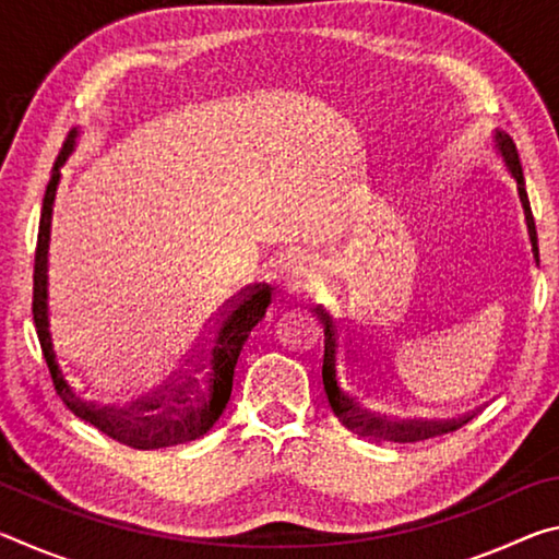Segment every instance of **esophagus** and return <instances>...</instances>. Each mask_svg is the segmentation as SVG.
I'll list each match as a JSON object with an SVG mask.
<instances>
[{"instance_id": "34e87169", "label": "esophagus", "mask_w": 559, "mask_h": 559, "mask_svg": "<svg viewBox=\"0 0 559 559\" xmlns=\"http://www.w3.org/2000/svg\"><path fill=\"white\" fill-rule=\"evenodd\" d=\"M318 271L313 266H306V263H298V266H293L286 276V286L288 293H310L318 286Z\"/></svg>"}]
</instances>
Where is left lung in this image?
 Returning <instances> with one entry per match:
<instances>
[{"mask_svg":"<svg viewBox=\"0 0 559 559\" xmlns=\"http://www.w3.org/2000/svg\"><path fill=\"white\" fill-rule=\"evenodd\" d=\"M496 140H498L500 153H503V157H506V165L510 167V173H513L515 182H518L520 202H523V212H525V222H527L530 246H533V259H535V263H540V253H537L535 219H533V210H530V202H527L525 179H523V169H520L515 143L510 140V135H503V132H498ZM316 313L320 316V320H323V328H325L323 384H325L328 402H330V406H333L337 419L343 421L349 431L357 433V437L412 443V441L441 437V433H451L473 419V414L476 412L461 416V419H451V421H409V424L404 421V424H400V421H390V419H384V416L367 412L365 406L357 402V396L349 394L343 384V372H340V362H343V337H340L337 323L333 320V316H330L323 308H318Z\"/></svg>","mask_w":559,"mask_h":559,"instance_id":"obj_1","label":"left lung"}]
</instances>
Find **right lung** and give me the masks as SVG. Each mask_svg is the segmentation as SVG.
<instances>
[{
  "label": "right lung",
  "mask_w": 559,
  "mask_h": 559,
  "mask_svg": "<svg viewBox=\"0 0 559 559\" xmlns=\"http://www.w3.org/2000/svg\"><path fill=\"white\" fill-rule=\"evenodd\" d=\"M75 135L79 132L71 130L69 138H66L61 155L53 165L51 182L46 187L34 257L32 313L44 359L49 365L53 390L79 419L93 424L106 437L126 443L130 449L153 451L194 441L204 437L226 409V402L231 396L236 359H239L246 337L266 316V308L273 300V288L269 283H253V286H246L239 296L226 302L206 328L202 343H197L192 355L185 359L182 370L169 377L165 384H159L153 394L135 400L128 406H120V409L118 406H98L96 402L83 400V394L75 392L66 380L53 353L49 330V273H46L49 271L51 212L56 187H59L61 177L59 167L73 150Z\"/></svg>",
  "instance_id": "add662e5"
}]
</instances>
